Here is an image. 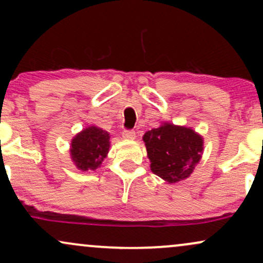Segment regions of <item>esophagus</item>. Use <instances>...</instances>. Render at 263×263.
<instances>
[{
  "label": "esophagus",
  "instance_id": "1",
  "mask_svg": "<svg viewBox=\"0 0 263 263\" xmlns=\"http://www.w3.org/2000/svg\"><path fill=\"white\" fill-rule=\"evenodd\" d=\"M122 137L125 138V140H135L136 138V132L135 131H123L122 132Z\"/></svg>",
  "mask_w": 263,
  "mask_h": 263
}]
</instances>
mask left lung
Returning a JSON list of instances; mask_svg holds the SVG:
<instances>
[{
	"instance_id": "obj_1",
	"label": "left lung",
	"mask_w": 263,
	"mask_h": 263,
	"mask_svg": "<svg viewBox=\"0 0 263 263\" xmlns=\"http://www.w3.org/2000/svg\"><path fill=\"white\" fill-rule=\"evenodd\" d=\"M151 171L167 183L186 179L200 162L203 136L185 126L163 122L143 135Z\"/></svg>"
}]
</instances>
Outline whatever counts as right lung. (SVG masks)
<instances>
[{
	"label": "right lung",
	"mask_w": 263,
	"mask_h": 263,
	"mask_svg": "<svg viewBox=\"0 0 263 263\" xmlns=\"http://www.w3.org/2000/svg\"><path fill=\"white\" fill-rule=\"evenodd\" d=\"M110 149V134L98 126H89L73 137L70 157L78 170L96 171L107 157Z\"/></svg>",
	"instance_id": "right-lung-1"
}]
</instances>
